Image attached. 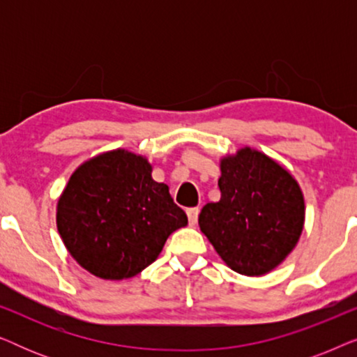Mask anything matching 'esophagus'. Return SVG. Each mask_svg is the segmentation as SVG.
<instances>
[{"label": "esophagus", "instance_id": "obj_1", "mask_svg": "<svg viewBox=\"0 0 357 357\" xmlns=\"http://www.w3.org/2000/svg\"><path fill=\"white\" fill-rule=\"evenodd\" d=\"M198 214H199V209L198 208H188L187 209V216H188V221L192 226H195L198 221Z\"/></svg>", "mask_w": 357, "mask_h": 357}]
</instances>
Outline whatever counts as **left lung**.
<instances>
[{
    "label": "left lung",
    "mask_w": 357,
    "mask_h": 357,
    "mask_svg": "<svg viewBox=\"0 0 357 357\" xmlns=\"http://www.w3.org/2000/svg\"><path fill=\"white\" fill-rule=\"evenodd\" d=\"M221 199L204 204L199 229L231 270L261 276L292 252L304 227L299 183L260 151L243 148L221 160Z\"/></svg>",
    "instance_id": "1"
}]
</instances>
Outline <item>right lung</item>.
I'll return each mask as SVG.
<instances>
[{"mask_svg":"<svg viewBox=\"0 0 357 357\" xmlns=\"http://www.w3.org/2000/svg\"><path fill=\"white\" fill-rule=\"evenodd\" d=\"M143 155L115 149L86 160L56 206L63 243L102 280H126L149 266L167 237L188 224L165 183L151 177Z\"/></svg>","mask_w":357,"mask_h":357,"instance_id":"obj_1","label":"right lung"}]
</instances>
